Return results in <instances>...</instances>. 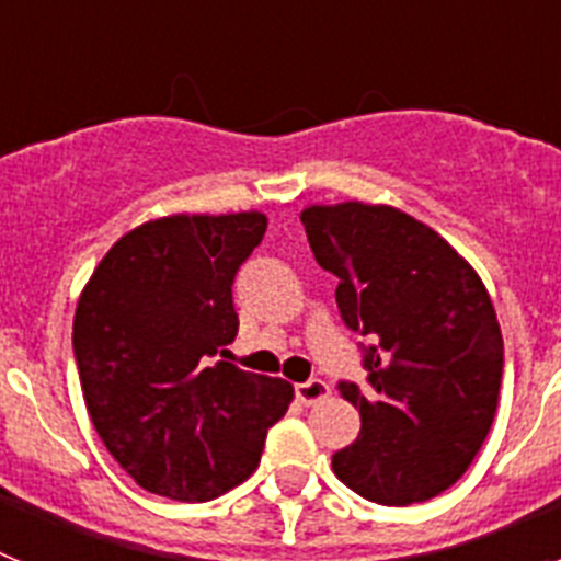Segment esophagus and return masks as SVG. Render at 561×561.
<instances>
[{"label": "esophagus", "instance_id": "obj_1", "mask_svg": "<svg viewBox=\"0 0 561 561\" xmlns=\"http://www.w3.org/2000/svg\"><path fill=\"white\" fill-rule=\"evenodd\" d=\"M331 388L325 385L323 379H309V381H300V385H295V396L300 404H306V408H311V404H317V401L329 399Z\"/></svg>", "mask_w": 561, "mask_h": 561}]
</instances>
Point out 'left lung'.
<instances>
[{"instance_id":"obj_1","label":"left lung","mask_w":561,"mask_h":561,"mask_svg":"<svg viewBox=\"0 0 561 561\" xmlns=\"http://www.w3.org/2000/svg\"><path fill=\"white\" fill-rule=\"evenodd\" d=\"M317 264L336 275L345 325L368 336V385L340 381L362 430L331 458L342 483L381 505L430 500L469 469L497 413L503 334L469 261L390 205H309Z\"/></svg>"}]
</instances>
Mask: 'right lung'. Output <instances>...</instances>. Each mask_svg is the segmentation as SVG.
<instances>
[{
  "label": "right lung",
  "instance_id": "obj_1",
  "mask_svg": "<svg viewBox=\"0 0 561 561\" xmlns=\"http://www.w3.org/2000/svg\"><path fill=\"white\" fill-rule=\"evenodd\" d=\"M266 216H165L114 241L72 323L83 401L112 458L146 492L205 503L257 469L295 388L225 356L232 280Z\"/></svg>",
  "mask_w": 561,
  "mask_h": 561
}]
</instances>
